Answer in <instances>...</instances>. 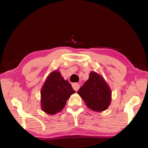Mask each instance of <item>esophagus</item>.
I'll use <instances>...</instances> for the list:
<instances>
[{"instance_id": "obj_1", "label": "esophagus", "mask_w": 148, "mask_h": 148, "mask_svg": "<svg viewBox=\"0 0 148 148\" xmlns=\"http://www.w3.org/2000/svg\"><path fill=\"white\" fill-rule=\"evenodd\" d=\"M72 87H73V89H74L76 91H77V90H78L79 88V84H77V83H74V84H72Z\"/></svg>"}]
</instances>
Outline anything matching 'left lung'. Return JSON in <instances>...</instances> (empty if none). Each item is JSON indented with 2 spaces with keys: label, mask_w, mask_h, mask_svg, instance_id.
I'll return each mask as SVG.
<instances>
[{
  "label": "left lung",
  "mask_w": 148,
  "mask_h": 148,
  "mask_svg": "<svg viewBox=\"0 0 148 148\" xmlns=\"http://www.w3.org/2000/svg\"><path fill=\"white\" fill-rule=\"evenodd\" d=\"M87 106L95 112H102L111 102V89L101 76L91 72L89 79L77 91Z\"/></svg>",
  "instance_id": "8db88e82"
}]
</instances>
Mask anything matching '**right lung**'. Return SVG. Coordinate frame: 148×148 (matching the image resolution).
<instances>
[{
	"label": "right lung",
	"mask_w": 148,
	"mask_h": 148,
	"mask_svg": "<svg viewBox=\"0 0 148 148\" xmlns=\"http://www.w3.org/2000/svg\"><path fill=\"white\" fill-rule=\"evenodd\" d=\"M76 92L59 71L52 72L41 90V108L44 112L54 115L61 112L71 95Z\"/></svg>",
	"instance_id": "1"
}]
</instances>
